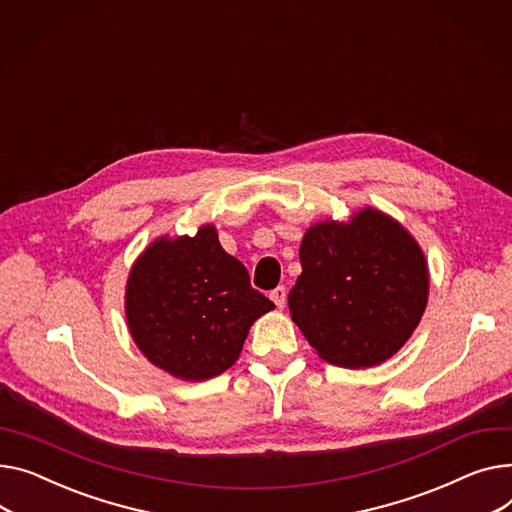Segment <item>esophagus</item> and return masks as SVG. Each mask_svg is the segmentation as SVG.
Returning <instances> with one entry per match:
<instances>
[{"mask_svg": "<svg viewBox=\"0 0 512 512\" xmlns=\"http://www.w3.org/2000/svg\"><path fill=\"white\" fill-rule=\"evenodd\" d=\"M269 298L276 302L278 309H284V304H286V288H284V286H278L276 290H271Z\"/></svg>", "mask_w": 512, "mask_h": 512, "instance_id": "1", "label": "esophagus"}]
</instances>
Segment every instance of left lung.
Instances as JSON below:
<instances>
[{"mask_svg":"<svg viewBox=\"0 0 512 512\" xmlns=\"http://www.w3.org/2000/svg\"><path fill=\"white\" fill-rule=\"evenodd\" d=\"M288 294L292 321L317 354L344 368L377 366L416 331L428 304V263L395 218L362 208L304 232Z\"/></svg>","mask_w":512,"mask_h":512,"instance_id":"obj_1","label":"left lung"}]
</instances>
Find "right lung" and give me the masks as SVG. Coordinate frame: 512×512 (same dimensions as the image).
Returning a JSON list of instances; mask_svg holds the SVG:
<instances>
[{"mask_svg":"<svg viewBox=\"0 0 512 512\" xmlns=\"http://www.w3.org/2000/svg\"><path fill=\"white\" fill-rule=\"evenodd\" d=\"M274 309L251 288L247 267L222 249L214 224L193 236H158L135 259L125 286L135 346L170 377L193 383L228 370L251 325Z\"/></svg>","mask_w":512,"mask_h":512,"instance_id":"obj_1","label":"right lung"}]
</instances>
